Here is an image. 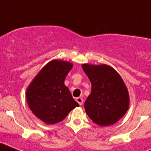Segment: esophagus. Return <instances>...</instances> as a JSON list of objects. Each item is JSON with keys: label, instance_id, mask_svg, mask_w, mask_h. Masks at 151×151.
Masks as SVG:
<instances>
[{"label": "esophagus", "instance_id": "1", "mask_svg": "<svg viewBox=\"0 0 151 151\" xmlns=\"http://www.w3.org/2000/svg\"><path fill=\"white\" fill-rule=\"evenodd\" d=\"M76 101H77V103H78V104L82 105V104H83L84 100L82 99V97H77V98H76Z\"/></svg>", "mask_w": 151, "mask_h": 151}]
</instances>
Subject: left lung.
Here are the masks:
<instances>
[{
	"instance_id": "8db88e82",
	"label": "left lung",
	"mask_w": 151,
	"mask_h": 151,
	"mask_svg": "<svg viewBox=\"0 0 151 151\" xmlns=\"http://www.w3.org/2000/svg\"><path fill=\"white\" fill-rule=\"evenodd\" d=\"M82 69L91 83V92L84 105L86 113L101 126L113 125L129 108V93L123 80L115 69L105 64H82Z\"/></svg>"
}]
</instances>
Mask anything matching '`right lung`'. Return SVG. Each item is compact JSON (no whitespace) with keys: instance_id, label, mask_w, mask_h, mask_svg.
<instances>
[{"instance_id":"1","label":"right lung","mask_w":151,"mask_h":151,"mask_svg":"<svg viewBox=\"0 0 151 151\" xmlns=\"http://www.w3.org/2000/svg\"><path fill=\"white\" fill-rule=\"evenodd\" d=\"M72 68L73 64L69 62L50 61L28 88L26 99L29 108L45 123L61 122L72 110L79 106L64 85V80Z\"/></svg>"}]
</instances>
